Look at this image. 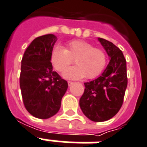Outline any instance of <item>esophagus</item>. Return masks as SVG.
Wrapping results in <instances>:
<instances>
[{
    "label": "esophagus",
    "mask_w": 147,
    "mask_h": 147,
    "mask_svg": "<svg viewBox=\"0 0 147 147\" xmlns=\"http://www.w3.org/2000/svg\"><path fill=\"white\" fill-rule=\"evenodd\" d=\"M73 83H74L73 82H71V81H69V82H68V85H69V86H71V85H72V84H73Z\"/></svg>",
    "instance_id": "obj_1"
}]
</instances>
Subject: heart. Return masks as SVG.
I'll list each match as a JSON object with an SVG mask.
<instances>
[{
    "mask_svg": "<svg viewBox=\"0 0 147 147\" xmlns=\"http://www.w3.org/2000/svg\"><path fill=\"white\" fill-rule=\"evenodd\" d=\"M76 65L67 67L73 60ZM50 61L56 71L63 72L69 79H92L99 76L105 69L107 61L103 50L94 48L92 44L83 40H74L66 44L65 49L55 45L50 54Z\"/></svg>",
    "mask_w": 147,
    "mask_h": 147,
    "instance_id": "heart-1",
    "label": "heart"
}]
</instances>
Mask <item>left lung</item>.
<instances>
[{"mask_svg": "<svg viewBox=\"0 0 147 147\" xmlns=\"http://www.w3.org/2000/svg\"><path fill=\"white\" fill-rule=\"evenodd\" d=\"M110 57L109 63L98 78L85 82V91L79 100L84 115L94 122L113 118L123 103L127 87L126 61L123 52L113 43L98 38Z\"/></svg>", "mask_w": 147, "mask_h": 147, "instance_id": "1", "label": "left lung"}]
</instances>
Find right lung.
<instances>
[{"mask_svg": "<svg viewBox=\"0 0 147 147\" xmlns=\"http://www.w3.org/2000/svg\"><path fill=\"white\" fill-rule=\"evenodd\" d=\"M57 37L49 34L34 39L21 60L20 88L24 107L38 119L59 112L68 82L53 71L50 54Z\"/></svg>", "mask_w": 147, "mask_h": 147, "instance_id": "obj_1", "label": "right lung"}]
</instances>
